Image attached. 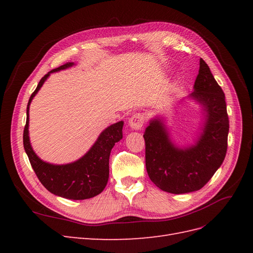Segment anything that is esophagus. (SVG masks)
Segmentation results:
<instances>
[{
    "label": "esophagus",
    "instance_id": "esophagus-1",
    "mask_svg": "<svg viewBox=\"0 0 253 253\" xmlns=\"http://www.w3.org/2000/svg\"><path fill=\"white\" fill-rule=\"evenodd\" d=\"M145 121V116L143 113H135L128 120V125L133 129H140Z\"/></svg>",
    "mask_w": 253,
    "mask_h": 253
}]
</instances>
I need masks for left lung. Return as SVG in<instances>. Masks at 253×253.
Segmentation results:
<instances>
[{"instance_id": "1", "label": "left lung", "mask_w": 253, "mask_h": 253, "mask_svg": "<svg viewBox=\"0 0 253 253\" xmlns=\"http://www.w3.org/2000/svg\"><path fill=\"white\" fill-rule=\"evenodd\" d=\"M193 94L207 112L200 140L193 147L175 148L160 120L145 128V168L150 179L166 192L182 194L202 189L223 164L228 147L229 118L225 94L209 66L200 60Z\"/></svg>"}]
</instances>
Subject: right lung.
I'll list each match as a JSON object with an SVG mask.
<instances>
[{
  "label": "right lung",
  "instance_id": "right-lung-1",
  "mask_svg": "<svg viewBox=\"0 0 253 253\" xmlns=\"http://www.w3.org/2000/svg\"><path fill=\"white\" fill-rule=\"evenodd\" d=\"M72 65V62H67L47 73L42 77L37 88L30 96L26 110V125L24 126V132H23V144H24L25 152L37 177L49 192L68 198V200L80 201L87 200V198L101 193L108 183L111 150L115 143L122 138L124 121H119L105 128L86 154L73 164L62 166L50 165L42 162L35 154L28 137L29 104L50 73L64 70Z\"/></svg>",
  "mask_w": 253,
  "mask_h": 253
}]
</instances>
